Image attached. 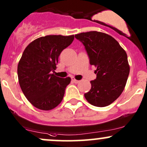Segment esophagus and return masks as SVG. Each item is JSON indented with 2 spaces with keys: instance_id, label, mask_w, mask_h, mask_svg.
<instances>
[{
  "instance_id": "obj_1",
  "label": "esophagus",
  "mask_w": 147,
  "mask_h": 147,
  "mask_svg": "<svg viewBox=\"0 0 147 147\" xmlns=\"http://www.w3.org/2000/svg\"><path fill=\"white\" fill-rule=\"evenodd\" d=\"M71 80L74 82V83H79V82H80V80L75 79V78H71Z\"/></svg>"
}]
</instances>
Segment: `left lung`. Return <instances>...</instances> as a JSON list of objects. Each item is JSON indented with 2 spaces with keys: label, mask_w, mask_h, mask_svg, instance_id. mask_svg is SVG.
<instances>
[{
  "label": "left lung",
  "mask_w": 147,
  "mask_h": 147,
  "mask_svg": "<svg viewBox=\"0 0 147 147\" xmlns=\"http://www.w3.org/2000/svg\"><path fill=\"white\" fill-rule=\"evenodd\" d=\"M85 46L90 64L97 68V78L84 94L90 105L104 107L111 105L123 91L130 73L125 51L108 34L89 31L75 35Z\"/></svg>",
  "instance_id": "8db88e82"
}]
</instances>
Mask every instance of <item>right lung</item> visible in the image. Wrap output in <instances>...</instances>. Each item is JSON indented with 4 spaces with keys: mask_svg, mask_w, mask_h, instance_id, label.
Segmentation results:
<instances>
[{
    "mask_svg": "<svg viewBox=\"0 0 147 147\" xmlns=\"http://www.w3.org/2000/svg\"><path fill=\"white\" fill-rule=\"evenodd\" d=\"M74 36L50 35L36 39L25 48L17 67L19 83L33 106L48 111L62 101L71 78L56 76L59 55L71 44Z\"/></svg>",
    "mask_w": 147,
    "mask_h": 147,
    "instance_id": "1",
    "label": "right lung"
}]
</instances>
